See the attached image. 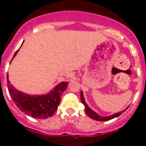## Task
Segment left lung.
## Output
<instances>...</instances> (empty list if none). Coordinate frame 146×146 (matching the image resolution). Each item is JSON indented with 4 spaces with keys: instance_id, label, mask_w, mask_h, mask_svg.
<instances>
[{
    "instance_id": "obj_1",
    "label": "left lung",
    "mask_w": 146,
    "mask_h": 146,
    "mask_svg": "<svg viewBox=\"0 0 146 146\" xmlns=\"http://www.w3.org/2000/svg\"><path fill=\"white\" fill-rule=\"evenodd\" d=\"M80 95H81V96H81V97H80L81 102H82V104L85 105V111H86V114H87L90 117V118H92V119H94V120H96V121H109V120H111V119H113V118H116V117L119 116L120 115L122 114L123 112L126 111V110L129 108V107H127V108H126V109L124 110H122V111L119 112V113H115L114 115H110V116H107V117L99 116V115H98L97 113H96L95 112L93 111L92 110H91V108L88 106L87 104L86 103V101H85L84 97H83V95H82V92L80 93Z\"/></svg>"
}]
</instances>
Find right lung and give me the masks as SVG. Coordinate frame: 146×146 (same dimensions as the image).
<instances>
[{"label":"right lung","mask_w":146,"mask_h":146,"mask_svg":"<svg viewBox=\"0 0 146 146\" xmlns=\"http://www.w3.org/2000/svg\"><path fill=\"white\" fill-rule=\"evenodd\" d=\"M18 51L19 50H17L14 57ZM67 84L66 82H60L50 94L44 96H31L20 92L13 87L7 76V87L13 102L22 112L39 119L52 116L56 111L60 102L62 93L66 89Z\"/></svg>","instance_id":"1"}]
</instances>
